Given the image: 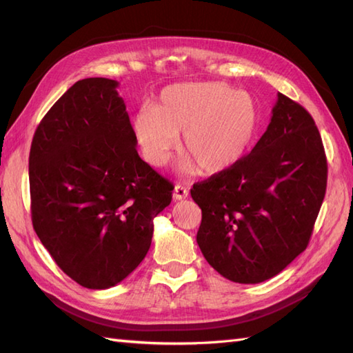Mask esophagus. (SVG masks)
<instances>
[{"instance_id": "esophagus-1", "label": "esophagus", "mask_w": 353, "mask_h": 353, "mask_svg": "<svg viewBox=\"0 0 353 353\" xmlns=\"http://www.w3.org/2000/svg\"><path fill=\"white\" fill-rule=\"evenodd\" d=\"M188 190L185 188V186H181V185H176L174 186V191H172V197H174V200H183L188 197Z\"/></svg>"}]
</instances>
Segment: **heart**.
<instances>
[{"label":"heart","instance_id":"obj_1","mask_svg":"<svg viewBox=\"0 0 353 353\" xmlns=\"http://www.w3.org/2000/svg\"><path fill=\"white\" fill-rule=\"evenodd\" d=\"M133 133L145 161L163 167L182 134V172L199 170L215 176L243 159L258 129V110L252 97L216 81L165 88L154 108L133 117Z\"/></svg>","mask_w":353,"mask_h":353}]
</instances>
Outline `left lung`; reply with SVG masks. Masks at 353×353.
<instances>
[{"mask_svg":"<svg viewBox=\"0 0 353 353\" xmlns=\"http://www.w3.org/2000/svg\"><path fill=\"white\" fill-rule=\"evenodd\" d=\"M327 163L312 117L277 94L272 119L234 168L192 186L201 209L197 244L223 277L259 283L310 243L323 203Z\"/></svg>","mask_w":353,"mask_h":353,"instance_id":"left-lung-1","label":"left lung"}]
</instances>
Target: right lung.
<instances>
[{
  "label": "right lung",
  "instance_id": "right-lung-1",
  "mask_svg": "<svg viewBox=\"0 0 353 353\" xmlns=\"http://www.w3.org/2000/svg\"><path fill=\"white\" fill-rule=\"evenodd\" d=\"M118 85L74 83L37 125L28 157L34 232L89 290L115 287L141 264L174 190L139 157Z\"/></svg>",
  "mask_w": 353,
  "mask_h": 353
}]
</instances>
